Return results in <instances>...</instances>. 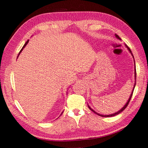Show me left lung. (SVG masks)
Segmentation results:
<instances>
[{
  "label": "left lung",
  "mask_w": 148,
  "mask_h": 148,
  "mask_svg": "<svg viewBox=\"0 0 148 148\" xmlns=\"http://www.w3.org/2000/svg\"><path fill=\"white\" fill-rule=\"evenodd\" d=\"M115 37H116V38L117 39H118L119 40H121V38L120 37H119L117 34H115ZM125 46L127 47V48L128 49V51H129L130 53H131V55H132V57H133V58H134V64H135V65H136V64H135V60H134V56H133V54H132V51H131V50H130V49L128 48V47L125 45ZM134 70H135V71H134V76H135V84H134V88H133V90H132V93H131V95H130V97H129V99H128V100H127V103H125V105L123 107V108L119 110V111H118V112H115V113H114V114H109V115H103V114H99V113H98V112H97L96 111H94L93 109H92V108H90V106L88 104V108H89V109L91 110V111H92L93 112H95V114H97V115H99V116H102V117H112V116H116V115H117V114H119V113L120 112H121L123 111H124V109L127 108V106H128V103H129V102H130V99H131V98H132V94H133V92H134V88H135V86H136V66H135V69H134Z\"/></svg>",
  "instance_id": "8db88e82"
}]
</instances>
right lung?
<instances>
[{"instance_id": "add662e5", "label": "right lung", "mask_w": 148, "mask_h": 148, "mask_svg": "<svg viewBox=\"0 0 148 148\" xmlns=\"http://www.w3.org/2000/svg\"><path fill=\"white\" fill-rule=\"evenodd\" d=\"M29 40H27V41L26 42V43H25V45H24V46H23V48H22V49H21L20 50V53H19V54H18V56H17V58L18 57V56H19V55H20V53H21V52L22 51V50H23V48H25V46H26V45H27V44H28V42H29ZM61 114H60V115H61Z\"/></svg>"}]
</instances>
